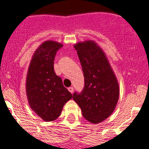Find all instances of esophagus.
<instances>
[{
    "instance_id": "1",
    "label": "esophagus",
    "mask_w": 149,
    "mask_h": 149,
    "mask_svg": "<svg viewBox=\"0 0 149 149\" xmlns=\"http://www.w3.org/2000/svg\"><path fill=\"white\" fill-rule=\"evenodd\" d=\"M68 90L71 93H73V90H74V89H73V87L70 86V87H69V88H68Z\"/></svg>"
}]
</instances>
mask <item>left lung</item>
<instances>
[{
    "label": "left lung",
    "mask_w": 149,
    "mask_h": 149,
    "mask_svg": "<svg viewBox=\"0 0 149 149\" xmlns=\"http://www.w3.org/2000/svg\"><path fill=\"white\" fill-rule=\"evenodd\" d=\"M83 68L84 88L72 99L82 110L83 117L92 123H100L112 114L118 102L117 79L102 49L93 40L74 45Z\"/></svg>",
    "instance_id": "obj_1"
}]
</instances>
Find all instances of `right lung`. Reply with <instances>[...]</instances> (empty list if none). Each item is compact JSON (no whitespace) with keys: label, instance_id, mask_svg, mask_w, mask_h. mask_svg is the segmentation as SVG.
I'll return each instance as SVG.
<instances>
[{"label":"right lung","instance_id":"right-lung-1","mask_svg":"<svg viewBox=\"0 0 149 149\" xmlns=\"http://www.w3.org/2000/svg\"><path fill=\"white\" fill-rule=\"evenodd\" d=\"M63 44L53 40L43 42L32 56L26 79V92L31 108L42 119L51 122L60 116L72 94L62 79L54 72V59Z\"/></svg>","mask_w":149,"mask_h":149}]
</instances>
